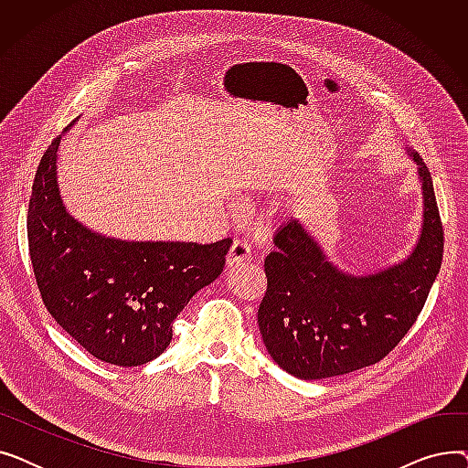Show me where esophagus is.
Instances as JSON below:
<instances>
[{
    "instance_id": "esophagus-1",
    "label": "esophagus",
    "mask_w": 468,
    "mask_h": 468,
    "mask_svg": "<svg viewBox=\"0 0 468 468\" xmlns=\"http://www.w3.org/2000/svg\"><path fill=\"white\" fill-rule=\"evenodd\" d=\"M249 258H250V247H249V244L244 242V240H235L231 244L229 252H228L226 261H228V267H235L239 263L249 261Z\"/></svg>"
}]
</instances>
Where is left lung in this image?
<instances>
[{"mask_svg": "<svg viewBox=\"0 0 468 468\" xmlns=\"http://www.w3.org/2000/svg\"><path fill=\"white\" fill-rule=\"evenodd\" d=\"M408 155L421 180L423 221L402 261L355 275L330 261L302 221L277 231L258 324L267 353L293 378L326 379L379 362L421 313L441 265L444 231L431 172L420 154Z\"/></svg>", "mask_w": 468, "mask_h": 468, "instance_id": "8db88e82", "label": "left lung"}]
</instances>
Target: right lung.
<instances>
[{"instance_id":"obj_1","label":"right lung","mask_w":468,"mask_h":468,"mask_svg":"<svg viewBox=\"0 0 468 468\" xmlns=\"http://www.w3.org/2000/svg\"><path fill=\"white\" fill-rule=\"evenodd\" d=\"M47 147L28 207V244L47 311L94 358L140 366L172 339V323L224 271L231 239L210 244L122 240L73 218L60 197L57 152Z\"/></svg>"}]
</instances>
